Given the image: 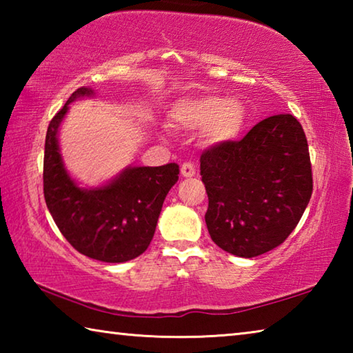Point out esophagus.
I'll list each match as a JSON object with an SVG mask.
<instances>
[{
    "label": "esophagus",
    "instance_id": "esophagus-1",
    "mask_svg": "<svg viewBox=\"0 0 353 353\" xmlns=\"http://www.w3.org/2000/svg\"><path fill=\"white\" fill-rule=\"evenodd\" d=\"M181 174L183 176V177H193L194 174H196V168H194V165L193 163H183L182 165V168H181Z\"/></svg>",
    "mask_w": 353,
    "mask_h": 353
}]
</instances>
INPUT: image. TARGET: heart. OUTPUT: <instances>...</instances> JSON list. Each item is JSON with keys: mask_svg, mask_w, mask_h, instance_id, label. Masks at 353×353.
<instances>
[{"mask_svg": "<svg viewBox=\"0 0 353 353\" xmlns=\"http://www.w3.org/2000/svg\"><path fill=\"white\" fill-rule=\"evenodd\" d=\"M170 117L182 128H204L205 140L210 145H227L235 141L246 124V110L241 103L212 94L176 101Z\"/></svg>", "mask_w": 353, "mask_h": 353, "instance_id": "heart-1", "label": "heart"}]
</instances>
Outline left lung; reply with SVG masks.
Listing matches in <instances>:
<instances>
[{
	"label": "left lung",
	"mask_w": 353,
	"mask_h": 353,
	"mask_svg": "<svg viewBox=\"0 0 353 353\" xmlns=\"http://www.w3.org/2000/svg\"><path fill=\"white\" fill-rule=\"evenodd\" d=\"M201 176L208 234L216 246L243 259L280 246L313 191L305 134L290 113L263 119L240 141L207 149Z\"/></svg>",
	"instance_id": "1"
}]
</instances>
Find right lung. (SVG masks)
I'll use <instances>...</instances> for the list:
<instances>
[{"label": "right lung", "instance_id": "add662e5", "mask_svg": "<svg viewBox=\"0 0 353 353\" xmlns=\"http://www.w3.org/2000/svg\"><path fill=\"white\" fill-rule=\"evenodd\" d=\"M92 97L93 88H77L48 126L45 201L59 230L77 252L105 263H124L148 249L163 201L179 179V165L128 166L104 185L81 187L65 168L57 137L70 104Z\"/></svg>", "mask_w": 353, "mask_h": 353}]
</instances>
